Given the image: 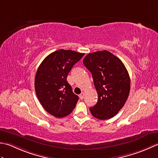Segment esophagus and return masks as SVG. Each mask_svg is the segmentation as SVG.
<instances>
[{
  "instance_id": "1",
  "label": "esophagus",
  "mask_w": 158,
  "mask_h": 158,
  "mask_svg": "<svg viewBox=\"0 0 158 158\" xmlns=\"http://www.w3.org/2000/svg\"><path fill=\"white\" fill-rule=\"evenodd\" d=\"M84 96H85V93H82L81 94H80L79 97H80V99H82L84 98Z\"/></svg>"
}]
</instances>
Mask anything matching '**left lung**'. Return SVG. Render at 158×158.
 I'll return each instance as SVG.
<instances>
[{"instance_id":"1","label":"left lung","mask_w":158,"mask_h":158,"mask_svg":"<svg viewBox=\"0 0 158 158\" xmlns=\"http://www.w3.org/2000/svg\"><path fill=\"white\" fill-rule=\"evenodd\" d=\"M92 73L98 101L90 111L100 120L112 118L123 108L130 91V78L123 62L107 50L90 53L83 59Z\"/></svg>"}]
</instances>
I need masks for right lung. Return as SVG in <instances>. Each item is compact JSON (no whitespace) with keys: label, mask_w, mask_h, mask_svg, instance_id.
<instances>
[{"label":"right lung","mask_w":158,"mask_h":158,"mask_svg":"<svg viewBox=\"0 0 158 158\" xmlns=\"http://www.w3.org/2000/svg\"><path fill=\"white\" fill-rule=\"evenodd\" d=\"M85 55L60 49L45 58L39 66L35 89L39 101L48 113L56 118L71 114L78 101L67 77L73 66Z\"/></svg>","instance_id":"1"}]
</instances>
